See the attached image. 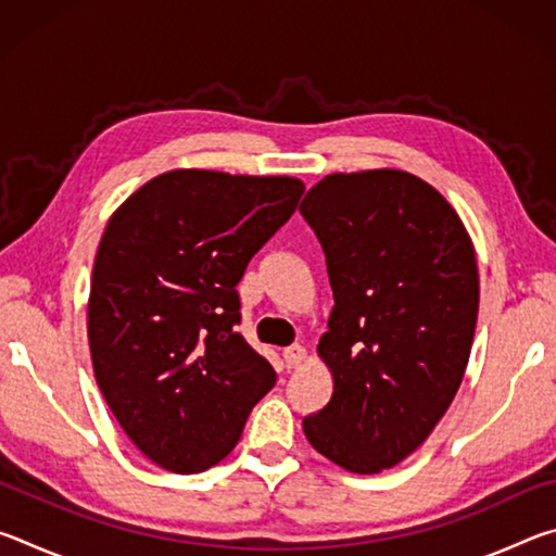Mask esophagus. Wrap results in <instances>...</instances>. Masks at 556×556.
Returning <instances> with one entry per match:
<instances>
[{
	"instance_id": "34e87169",
	"label": "esophagus",
	"mask_w": 556,
	"mask_h": 556,
	"mask_svg": "<svg viewBox=\"0 0 556 556\" xmlns=\"http://www.w3.org/2000/svg\"><path fill=\"white\" fill-rule=\"evenodd\" d=\"M285 363H287V368H299L301 363L306 361V348L304 345H289V348H285Z\"/></svg>"
}]
</instances>
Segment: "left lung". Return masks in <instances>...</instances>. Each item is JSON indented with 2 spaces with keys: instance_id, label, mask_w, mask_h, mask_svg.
Returning a JSON list of instances; mask_svg holds the SVG:
<instances>
[{
  "instance_id": "8db88e82",
  "label": "left lung",
  "mask_w": 556,
  "mask_h": 556,
  "mask_svg": "<svg viewBox=\"0 0 556 556\" xmlns=\"http://www.w3.org/2000/svg\"><path fill=\"white\" fill-rule=\"evenodd\" d=\"M299 211L336 301L316 345L333 394L301 427L336 466L380 473L425 444L464 380L481 296L473 240L434 186L400 168L328 174Z\"/></svg>"
}]
</instances>
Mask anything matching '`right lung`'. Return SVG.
<instances>
[{"instance_id": "obj_1", "label": "right lung", "mask_w": 556, "mask_h": 556, "mask_svg": "<svg viewBox=\"0 0 556 556\" xmlns=\"http://www.w3.org/2000/svg\"><path fill=\"white\" fill-rule=\"evenodd\" d=\"M301 193L294 176L174 168L110 215L90 277V361L152 464L178 476L220 464L275 388L267 357L235 331V287Z\"/></svg>"}]
</instances>
